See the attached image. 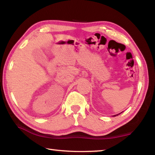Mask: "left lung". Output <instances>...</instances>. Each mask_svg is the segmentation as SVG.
Returning <instances> with one entry per match:
<instances>
[{
    "label": "left lung",
    "mask_w": 155,
    "mask_h": 155,
    "mask_svg": "<svg viewBox=\"0 0 155 155\" xmlns=\"http://www.w3.org/2000/svg\"><path fill=\"white\" fill-rule=\"evenodd\" d=\"M120 113H119V114H115V115H114V116L113 117H116V116H118V115H119V114H120Z\"/></svg>",
    "instance_id": "8db88e82"
}]
</instances>
